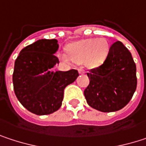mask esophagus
<instances>
[{
  "instance_id": "1",
  "label": "esophagus",
  "mask_w": 146,
  "mask_h": 146,
  "mask_svg": "<svg viewBox=\"0 0 146 146\" xmlns=\"http://www.w3.org/2000/svg\"><path fill=\"white\" fill-rule=\"evenodd\" d=\"M78 71V73H80V74H84V73H85V72H84V69H82V68H79Z\"/></svg>"
}]
</instances>
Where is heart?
Segmentation results:
<instances>
[{"mask_svg": "<svg viewBox=\"0 0 146 146\" xmlns=\"http://www.w3.org/2000/svg\"><path fill=\"white\" fill-rule=\"evenodd\" d=\"M109 52V44L105 38L87 39L70 44L68 53L71 60L78 63H84L90 68L101 66L105 62ZM62 58L68 61V57L63 54Z\"/></svg>", "mask_w": 146, "mask_h": 146, "instance_id": "heart-1", "label": "heart"}]
</instances>
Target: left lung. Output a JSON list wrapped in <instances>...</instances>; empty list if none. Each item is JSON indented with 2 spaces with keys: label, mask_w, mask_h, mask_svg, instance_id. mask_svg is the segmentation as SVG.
<instances>
[{
  "label": "left lung",
  "mask_w": 146,
  "mask_h": 146,
  "mask_svg": "<svg viewBox=\"0 0 146 146\" xmlns=\"http://www.w3.org/2000/svg\"><path fill=\"white\" fill-rule=\"evenodd\" d=\"M90 84L84 90L89 106L103 112L123 108L137 86L136 65L131 53L120 41L110 47L105 62L87 73Z\"/></svg>",
  "instance_id": "1"
}]
</instances>
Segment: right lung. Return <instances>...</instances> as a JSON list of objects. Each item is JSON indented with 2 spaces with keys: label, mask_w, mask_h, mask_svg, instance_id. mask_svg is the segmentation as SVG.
<instances>
[{
  "label": "right lung",
  "mask_w": 146,
  "mask_h": 146,
  "mask_svg": "<svg viewBox=\"0 0 146 146\" xmlns=\"http://www.w3.org/2000/svg\"><path fill=\"white\" fill-rule=\"evenodd\" d=\"M58 47L55 39L39 40L24 47L15 61V95L28 111L36 115H48L57 111L62 106L64 89L78 76L75 69L51 72L59 63L54 55Z\"/></svg>",
  "instance_id": "right-lung-1"
}]
</instances>
